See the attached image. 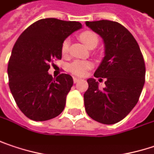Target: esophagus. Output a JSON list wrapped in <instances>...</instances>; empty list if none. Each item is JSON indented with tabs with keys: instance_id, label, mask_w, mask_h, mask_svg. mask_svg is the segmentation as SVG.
Segmentation results:
<instances>
[{
	"instance_id": "1",
	"label": "esophagus",
	"mask_w": 154,
	"mask_h": 154,
	"mask_svg": "<svg viewBox=\"0 0 154 154\" xmlns=\"http://www.w3.org/2000/svg\"><path fill=\"white\" fill-rule=\"evenodd\" d=\"M79 80H80V78H77V77H73V81H74V83H75V84H76V83H77Z\"/></svg>"
}]
</instances>
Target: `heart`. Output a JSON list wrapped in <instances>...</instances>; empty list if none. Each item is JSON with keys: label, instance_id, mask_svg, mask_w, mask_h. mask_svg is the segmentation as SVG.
Returning a JSON list of instances; mask_svg holds the SVG:
<instances>
[{"label": "heart", "instance_id": "obj_1", "mask_svg": "<svg viewBox=\"0 0 154 154\" xmlns=\"http://www.w3.org/2000/svg\"><path fill=\"white\" fill-rule=\"evenodd\" d=\"M79 38L87 47H91V45H97V42H98V38H97V35L95 33L91 31H85L81 33L79 35ZM69 44V39H66L63 41V44H62L63 54H66L68 52ZM89 67H90V64L86 62L75 61L69 65V71H71L72 73H74L76 75L83 76L85 73L86 70L89 69Z\"/></svg>", "mask_w": 154, "mask_h": 154}]
</instances>
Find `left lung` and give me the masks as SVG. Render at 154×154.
Returning a JSON list of instances; mask_svg holds the SVG:
<instances>
[{"mask_svg": "<svg viewBox=\"0 0 154 154\" xmlns=\"http://www.w3.org/2000/svg\"><path fill=\"white\" fill-rule=\"evenodd\" d=\"M85 24L104 42V57L94 77L105 78L103 89L95 78L87 79L85 111L96 121L113 125L125 118L139 101L145 84L144 58L133 35L120 23L101 20Z\"/></svg>", "mask_w": 154, "mask_h": 154, "instance_id": "8db88e82", "label": "left lung"}]
</instances>
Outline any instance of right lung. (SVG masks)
<instances>
[{"instance_id":"add662e5","label":"right lung","mask_w":154,"mask_h":154,"mask_svg":"<svg viewBox=\"0 0 154 154\" xmlns=\"http://www.w3.org/2000/svg\"><path fill=\"white\" fill-rule=\"evenodd\" d=\"M80 29L78 22L41 19L15 42L8 66V85L17 106L29 119L45 121L63 111L73 79L69 74L54 79L48 70L54 59L62 58L63 41Z\"/></svg>"}]
</instances>
